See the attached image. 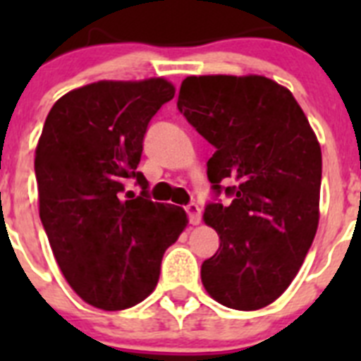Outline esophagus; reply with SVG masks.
<instances>
[{
  "label": "esophagus",
  "instance_id": "obj_1",
  "mask_svg": "<svg viewBox=\"0 0 361 361\" xmlns=\"http://www.w3.org/2000/svg\"><path fill=\"white\" fill-rule=\"evenodd\" d=\"M186 213H188V219H190V224H199L200 222V206L195 202L188 204L186 208Z\"/></svg>",
  "mask_w": 361,
  "mask_h": 361
}]
</instances>
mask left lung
Here are the masks:
<instances>
[{
	"mask_svg": "<svg viewBox=\"0 0 361 361\" xmlns=\"http://www.w3.org/2000/svg\"><path fill=\"white\" fill-rule=\"evenodd\" d=\"M178 111L215 146L204 220L220 245L200 279L219 304L255 311L298 273L318 228L322 152L288 88L262 75H190ZM224 190L232 202L216 197Z\"/></svg>",
	"mask_w": 361,
	"mask_h": 361,
	"instance_id": "8db88e82",
	"label": "left lung"
}]
</instances>
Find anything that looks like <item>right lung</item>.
<instances>
[{"label":"right lung","mask_w":361,"mask_h":361,"mask_svg":"<svg viewBox=\"0 0 361 361\" xmlns=\"http://www.w3.org/2000/svg\"><path fill=\"white\" fill-rule=\"evenodd\" d=\"M173 95L162 78L99 81L63 95L44 121L34 161L41 222L63 276L94 307L142 302L186 228L184 209L153 202L137 171L149 121ZM128 178L141 196L123 191Z\"/></svg>","instance_id":"add662e5"}]
</instances>
